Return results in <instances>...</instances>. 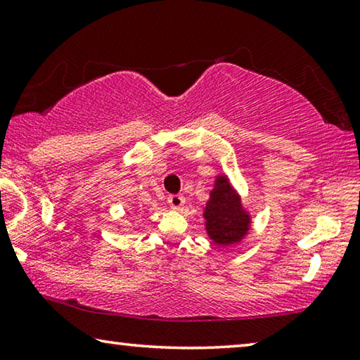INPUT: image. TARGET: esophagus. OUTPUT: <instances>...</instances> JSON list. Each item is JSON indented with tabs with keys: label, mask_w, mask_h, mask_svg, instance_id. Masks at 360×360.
Segmentation results:
<instances>
[{
	"label": "esophagus",
	"mask_w": 360,
	"mask_h": 360,
	"mask_svg": "<svg viewBox=\"0 0 360 360\" xmlns=\"http://www.w3.org/2000/svg\"><path fill=\"white\" fill-rule=\"evenodd\" d=\"M184 203H186V198L182 197V195H169V197H168V205L172 206V208H174V210L182 208V206H184Z\"/></svg>",
	"instance_id": "esophagus-1"
}]
</instances>
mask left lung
I'll return each mask as SVG.
<instances>
[{
  "instance_id": "obj_1",
  "label": "left lung",
  "mask_w": 360,
  "mask_h": 360,
  "mask_svg": "<svg viewBox=\"0 0 360 360\" xmlns=\"http://www.w3.org/2000/svg\"><path fill=\"white\" fill-rule=\"evenodd\" d=\"M205 219L208 235L217 245H231L241 240L249 230V216L243 211L238 195L224 176H219L210 195Z\"/></svg>"
}]
</instances>
